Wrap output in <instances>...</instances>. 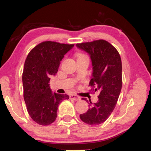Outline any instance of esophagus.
Listing matches in <instances>:
<instances>
[{
    "label": "esophagus",
    "instance_id": "1",
    "mask_svg": "<svg viewBox=\"0 0 151 151\" xmlns=\"http://www.w3.org/2000/svg\"><path fill=\"white\" fill-rule=\"evenodd\" d=\"M70 99H73L74 101H78L81 99V98H80L79 96L76 95H70Z\"/></svg>",
    "mask_w": 151,
    "mask_h": 151
}]
</instances>
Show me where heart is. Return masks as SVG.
I'll use <instances>...</instances> for the list:
<instances>
[{"instance_id":"obj_1","label":"heart","mask_w":151,"mask_h":151,"mask_svg":"<svg viewBox=\"0 0 151 151\" xmlns=\"http://www.w3.org/2000/svg\"><path fill=\"white\" fill-rule=\"evenodd\" d=\"M76 56H77V58H82V57L87 56V55H86L85 54L82 53V52H78L77 54H76Z\"/></svg>"}]
</instances>
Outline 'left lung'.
<instances>
[{
  "label": "left lung",
  "mask_w": 151,
  "mask_h": 151,
  "mask_svg": "<svg viewBox=\"0 0 151 151\" xmlns=\"http://www.w3.org/2000/svg\"><path fill=\"white\" fill-rule=\"evenodd\" d=\"M86 51L92 61L93 78L89 82L92 91H99V101L92 104L86 98L89 108L80 115L81 119L89 125L100 124L114 110L122 88V63L117 50L107 41L99 40L76 44Z\"/></svg>",
  "instance_id": "8db88e82"
}]
</instances>
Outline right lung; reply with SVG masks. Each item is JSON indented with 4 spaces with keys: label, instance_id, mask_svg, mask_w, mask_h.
I'll return each instance as SVG.
<instances>
[{
    "label": "right lung",
    "instance_id": "obj_1",
    "mask_svg": "<svg viewBox=\"0 0 151 151\" xmlns=\"http://www.w3.org/2000/svg\"><path fill=\"white\" fill-rule=\"evenodd\" d=\"M74 45L43 41L30 51L25 60L22 76L24 100L30 117L40 125L52 123L59 104L69 98L66 94L52 93L49 82L51 75L57 73L60 61Z\"/></svg>",
    "mask_w": 151,
    "mask_h": 151
}]
</instances>
